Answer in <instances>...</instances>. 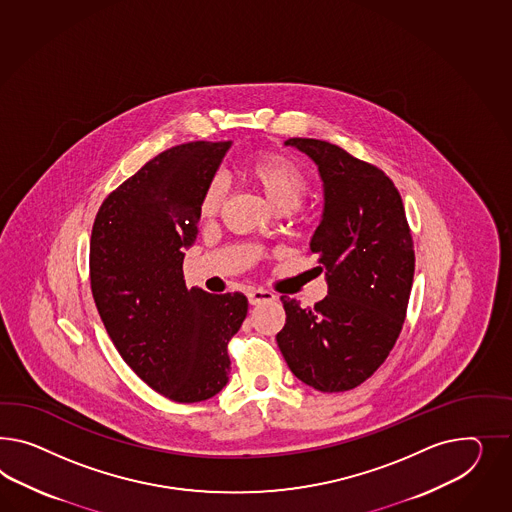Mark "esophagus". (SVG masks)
<instances>
[{"label":"esophagus","mask_w":512,"mask_h":512,"mask_svg":"<svg viewBox=\"0 0 512 512\" xmlns=\"http://www.w3.org/2000/svg\"><path fill=\"white\" fill-rule=\"evenodd\" d=\"M248 300L251 305H259L264 302H274L276 296L272 292L263 291V289H253L248 292Z\"/></svg>","instance_id":"1"}]
</instances>
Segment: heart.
Masks as SVG:
<instances>
[{"label": "heart", "mask_w": 512, "mask_h": 512, "mask_svg": "<svg viewBox=\"0 0 512 512\" xmlns=\"http://www.w3.org/2000/svg\"><path fill=\"white\" fill-rule=\"evenodd\" d=\"M240 173L261 190L266 201L279 212L298 207L309 192V179L304 169L279 152H255L240 166ZM223 205V184L214 179L208 182L199 199V216L210 220Z\"/></svg>", "instance_id": "obj_1"}]
</instances>
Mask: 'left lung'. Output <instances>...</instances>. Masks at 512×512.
<instances>
[{
    "label": "left lung",
    "instance_id": "1",
    "mask_svg": "<svg viewBox=\"0 0 512 512\" xmlns=\"http://www.w3.org/2000/svg\"><path fill=\"white\" fill-rule=\"evenodd\" d=\"M324 182V210L309 249L328 296L313 307L281 296L277 346L292 374L324 393L363 384L386 361L406 318L414 240L401 194L382 169L320 139L291 138Z\"/></svg>",
    "mask_w": 512,
    "mask_h": 512
}]
</instances>
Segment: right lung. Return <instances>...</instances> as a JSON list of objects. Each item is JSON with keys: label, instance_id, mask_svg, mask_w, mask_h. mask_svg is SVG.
<instances>
[{"label": "right lung", "instance_id": "obj_1", "mask_svg": "<svg viewBox=\"0 0 512 512\" xmlns=\"http://www.w3.org/2000/svg\"><path fill=\"white\" fill-rule=\"evenodd\" d=\"M231 141H192L154 156L100 205L91 233V291L126 365L175 402L207 401L229 382L227 345L248 315L242 292L188 289L184 248L199 199Z\"/></svg>", "mask_w": 512, "mask_h": 512}]
</instances>
